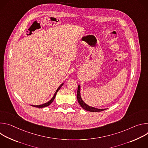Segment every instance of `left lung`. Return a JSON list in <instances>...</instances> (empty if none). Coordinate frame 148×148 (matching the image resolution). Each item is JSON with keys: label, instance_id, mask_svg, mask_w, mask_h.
<instances>
[{"label": "left lung", "instance_id": "obj_1", "mask_svg": "<svg viewBox=\"0 0 148 148\" xmlns=\"http://www.w3.org/2000/svg\"><path fill=\"white\" fill-rule=\"evenodd\" d=\"M77 97L78 102L79 104L81 105V107L83 109H84L86 111H90V112H100V111H104V110H106V109H98V108H94V107H90V106H88V105H87L85 102H84L81 98L80 86H78Z\"/></svg>", "mask_w": 148, "mask_h": 148}]
</instances>
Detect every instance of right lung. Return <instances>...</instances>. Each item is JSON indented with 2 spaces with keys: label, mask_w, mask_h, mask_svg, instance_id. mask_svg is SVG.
I'll use <instances>...</instances> for the list:
<instances>
[{
  "label": "right lung",
  "mask_w": 148,
  "mask_h": 148,
  "mask_svg": "<svg viewBox=\"0 0 148 148\" xmlns=\"http://www.w3.org/2000/svg\"><path fill=\"white\" fill-rule=\"evenodd\" d=\"M62 85H63V83L61 84V85L60 86V87L57 88V91H56V92H55L54 96L53 97V98H52L49 102H46V103H44V104H42V105H32V106L34 107H37V108H44V107H46L49 106V105H50L51 103V102L54 101V98H55V97H56V94H57L58 91L61 88V87L62 86Z\"/></svg>",
  "instance_id": "obj_1"
}]
</instances>
